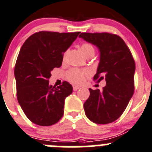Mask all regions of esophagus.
Instances as JSON below:
<instances>
[{"label": "esophagus", "mask_w": 152, "mask_h": 152, "mask_svg": "<svg viewBox=\"0 0 152 152\" xmlns=\"http://www.w3.org/2000/svg\"><path fill=\"white\" fill-rule=\"evenodd\" d=\"M72 86H73V90H74V91H77V90L80 88V86H76V85H73Z\"/></svg>", "instance_id": "34e87169"}]
</instances>
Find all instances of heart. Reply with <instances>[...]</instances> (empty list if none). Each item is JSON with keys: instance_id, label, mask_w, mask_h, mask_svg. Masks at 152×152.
Returning a JSON list of instances; mask_svg holds the SVG:
<instances>
[{"instance_id": "obj_1", "label": "heart", "mask_w": 152, "mask_h": 152, "mask_svg": "<svg viewBox=\"0 0 152 152\" xmlns=\"http://www.w3.org/2000/svg\"><path fill=\"white\" fill-rule=\"evenodd\" d=\"M80 49L83 55L86 58L92 57L95 52V49L91 43L84 42L81 44ZM88 72L86 70L79 69H71L66 74V78L73 83L80 84L83 81L85 76L88 75Z\"/></svg>"}]
</instances>
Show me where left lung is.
I'll return each mask as SVG.
<instances>
[{"instance_id":"left-lung-1","label":"left lung","mask_w":152,"mask_h":152,"mask_svg":"<svg viewBox=\"0 0 152 152\" xmlns=\"http://www.w3.org/2000/svg\"><path fill=\"white\" fill-rule=\"evenodd\" d=\"M99 48L100 63L94 80H106L103 90L89 88L84 103L87 118L94 124H107L120 118L134 90L135 62L120 36L109 32H83L79 35Z\"/></svg>"}]
</instances>
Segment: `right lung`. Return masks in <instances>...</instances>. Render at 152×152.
<instances>
[{
    "label": "right lung",
    "instance_id": "obj_1",
    "mask_svg": "<svg viewBox=\"0 0 152 152\" xmlns=\"http://www.w3.org/2000/svg\"><path fill=\"white\" fill-rule=\"evenodd\" d=\"M80 33L40 31L28 37L20 49L15 66L17 98L26 116L37 125L49 126L63 117L72 86L66 81L52 86L48 80L51 72L62 65L64 53Z\"/></svg>",
    "mask_w": 152,
    "mask_h": 152
}]
</instances>
